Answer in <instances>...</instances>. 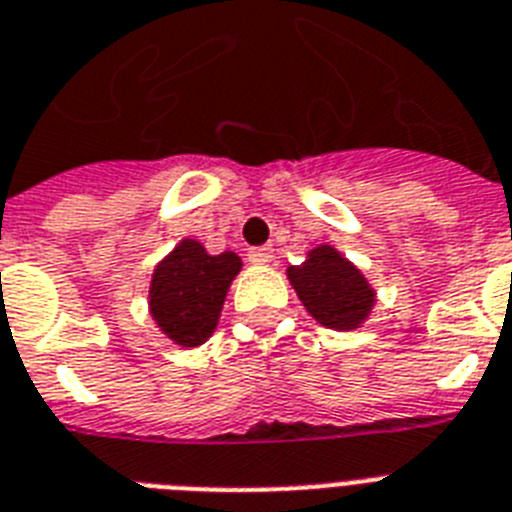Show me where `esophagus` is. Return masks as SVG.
Wrapping results in <instances>:
<instances>
[{
    "instance_id": "esophagus-1",
    "label": "esophagus",
    "mask_w": 512,
    "mask_h": 512,
    "mask_svg": "<svg viewBox=\"0 0 512 512\" xmlns=\"http://www.w3.org/2000/svg\"><path fill=\"white\" fill-rule=\"evenodd\" d=\"M272 259H274L272 246H256L248 251V261H251V264H269Z\"/></svg>"
}]
</instances>
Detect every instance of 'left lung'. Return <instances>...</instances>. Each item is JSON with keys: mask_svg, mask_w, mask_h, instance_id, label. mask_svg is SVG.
<instances>
[{"mask_svg": "<svg viewBox=\"0 0 512 512\" xmlns=\"http://www.w3.org/2000/svg\"><path fill=\"white\" fill-rule=\"evenodd\" d=\"M287 280L316 322L329 329H356L371 314L374 290L356 266L332 246H319L287 269Z\"/></svg>", "mask_w": 512, "mask_h": 512, "instance_id": "8db88e82", "label": "left lung"}]
</instances>
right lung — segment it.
I'll return each mask as SVG.
<instances>
[{
    "mask_svg": "<svg viewBox=\"0 0 512 512\" xmlns=\"http://www.w3.org/2000/svg\"><path fill=\"white\" fill-rule=\"evenodd\" d=\"M240 266L243 261L232 251L209 256L198 240H183L151 277L149 308L164 335L183 348L206 342Z\"/></svg>",
    "mask_w": 512,
    "mask_h": 512,
    "instance_id": "obj_1",
    "label": "right lung"
}]
</instances>
